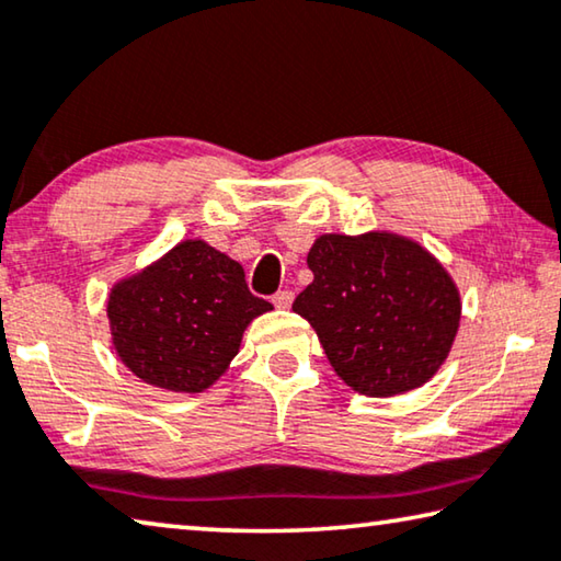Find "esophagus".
<instances>
[{"label":"esophagus","instance_id":"obj_1","mask_svg":"<svg viewBox=\"0 0 561 561\" xmlns=\"http://www.w3.org/2000/svg\"><path fill=\"white\" fill-rule=\"evenodd\" d=\"M272 301H274V307H279V309H289L291 307V301H295V295H291V291H277V295L272 297Z\"/></svg>","mask_w":561,"mask_h":561}]
</instances>
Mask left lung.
<instances>
[{"label":"left lung","instance_id":"obj_1","mask_svg":"<svg viewBox=\"0 0 561 561\" xmlns=\"http://www.w3.org/2000/svg\"><path fill=\"white\" fill-rule=\"evenodd\" d=\"M307 264L314 279L291 309L346 387L397 397L437 375L459 332L461 297L430 249L387 229L322 234Z\"/></svg>","mask_w":561,"mask_h":561}]
</instances>
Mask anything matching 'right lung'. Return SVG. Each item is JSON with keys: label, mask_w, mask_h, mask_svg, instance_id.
I'll use <instances>...</instances> for the list:
<instances>
[{"label": "right lung", "mask_w": 561, "mask_h": 561, "mask_svg": "<svg viewBox=\"0 0 561 561\" xmlns=\"http://www.w3.org/2000/svg\"><path fill=\"white\" fill-rule=\"evenodd\" d=\"M272 309L247 289L242 264L199 237L114 282L106 297L119 362L182 394L207 392L237 357L244 329Z\"/></svg>", "instance_id": "obj_1"}]
</instances>
